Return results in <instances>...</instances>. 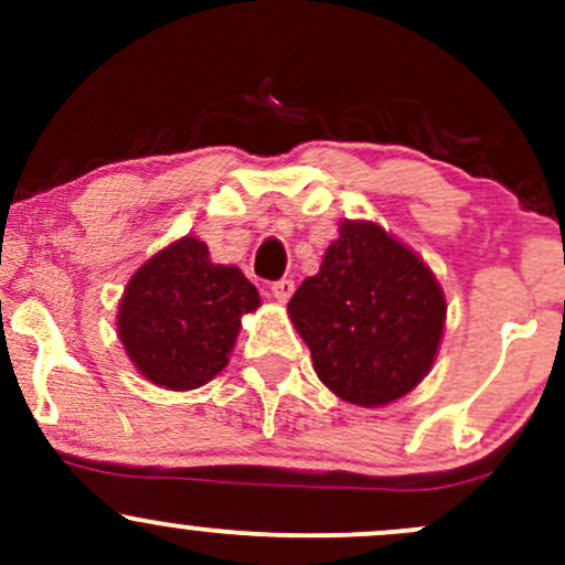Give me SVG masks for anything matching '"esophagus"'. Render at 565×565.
Listing matches in <instances>:
<instances>
[{
    "mask_svg": "<svg viewBox=\"0 0 565 565\" xmlns=\"http://www.w3.org/2000/svg\"><path fill=\"white\" fill-rule=\"evenodd\" d=\"M270 292L276 295L278 303H287V300L292 298V292H295V281H292V278H278V281L270 284Z\"/></svg>",
    "mask_w": 565,
    "mask_h": 565,
    "instance_id": "34e87169",
    "label": "esophagus"
}]
</instances>
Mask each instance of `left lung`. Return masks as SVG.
<instances>
[{
    "label": "left lung",
    "instance_id": "left-lung-1",
    "mask_svg": "<svg viewBox=\"0 0 565 565\" xmlns=\"http://www.w3.org/2000/svg\"><path fill=\"white\" fill-rule=\"evenodd\" d=\"M287 309L317 377L361 407L413 391L435 363L446 322V298L424 259L366 221L341 224Z\"/></svg>",
    "mask_w": 565,
    "mask_h": 565
}]
</instances>
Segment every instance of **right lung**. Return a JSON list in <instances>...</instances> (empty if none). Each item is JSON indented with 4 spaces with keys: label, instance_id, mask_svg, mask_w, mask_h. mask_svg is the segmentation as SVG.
<instances>
[{
    "label": "right lung",
    "instance_id": "right-lung-1",
    "mask_svg": "<svg viewBox=\"0 0 565 565\" xmlns=\"http://www.w3.org/2000/svg\"><path fill=\"white\" fill-rule=\"evenodd\" d=\"M259 292L235 265H213L196 237H182L139 267L122 295L119 339L150 383L191 391L230 361L241 317Z\"/></svg>",
    "mask_w": 565,
    "mask_h": 565
}]
</instances>
